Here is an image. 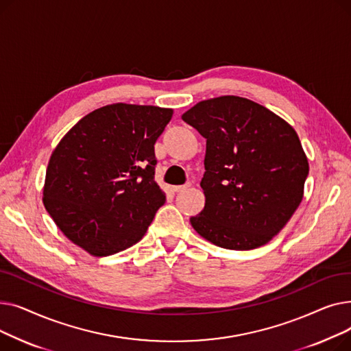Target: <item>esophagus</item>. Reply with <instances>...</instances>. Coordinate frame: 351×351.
I'll return each mask as SVG.
<instances>
[{
	"mask_svg": "<svg viewBox=\"0 0 351 351\" xmlns=\"http://www.w3.org/2000/svg\"><path fill=\"white\" fill-rule=\"evenodd\" d=\"M189 186H191V183H188V185H182V186H173V192H176V193H179V192H185Z\"/></svg>",
	"mask_w": 351,
	"mask_h": 351,
	"instance_id": "esophagus-1",
	"label": "esophagus"
}]
</instances>
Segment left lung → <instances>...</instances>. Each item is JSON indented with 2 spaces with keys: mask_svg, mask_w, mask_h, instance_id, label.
Returning <instances> with one entry per match:
<instances>
[{
  "mask_svg": "<svg viewBox=\"0 0 351 351\" xmlns=\"http://www.w3.org/2000/svg\"><path fill=\"white\" fill-rule=\"evenodd\" d=\"M182 119L206 139L205 208L191 217L192 228L232 250L270 242L299 208L308 175L293 126L234 95L200 101Z\"/></svg>",
  "mask_w": 351,
  "mask_h": 351,
  "instance_id": "8db88e82",
  "label": "left lung"
}]
</instances>
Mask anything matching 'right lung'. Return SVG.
<instances>
[{
	"label": "right lung",
	"mask_w": 351,
	"mask_h": 351,
	"mask_svg": "<svg viewBox=\"0 0 351 351\" xmlns=\"http://www.w3.org/2000/svg\"><path fill=\"white\" fill-rule=\"evenodd\" d=\"M173 110L112 104L92 110L55 147L43 202L61 232L92 256L138 243L165 204L155 142Z\"/></svg>",
	"instance_id": "right-lung-1"
}]
</instances>
